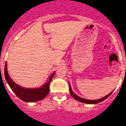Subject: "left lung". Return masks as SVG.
Segmentation results:
<instances>
[{"label": "left lung", "mask_w": 126, "mask_h": 126, "mask_svg": "<svg viewBox=\"0 0 126 126\" xmlns=\"http://www.w3.org/2000/svg\"><path fill=\"white\" fill-rule=\"evenodd\" d=\"M69 85H70V94L71 95V96H72L73 98H75L76 100H77L78 101L81 102V103H86V104H97V103H100V102L103 101L105 100L106 99L108 98V97H109V96H110L111 94H112V93L113 92V91H112V92L110 93L109 94L106 95V96H104V97H102V98L99 99H96V100H89V99H86L82 98V97H79V96H77L76 94H75L73 93V91H72V90H71V85H70V83H69Z\"/></svg>", "instance_id": "left-lung-1"}]
</instances>
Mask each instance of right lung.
I'll list each match as a JSON object with an SVG mask.
<instances>
[{"label":"right lung","mask_w":126,"mask_h":126,"mask_svg":"<svg viewBox=\"0 0 126 126\" xmlns=\"http://www.w3.org/2000/svg\"><path fill=\"white\" fill-rule=\"evenodd\" d=\"M7 66V63L6 62L4 69V75L5 79L13 92L16 94V96L18 98L20 99L21 100L25 102H27V103L36 102L43 99L49 93V91H50L49 86L55 75V72L53 73L50 75L48 81L40 88H26L20 86L18 84H16L14 81H12L8 73Z\"/></svg>","instance_id":"right-lung-1"}]
</instances>
